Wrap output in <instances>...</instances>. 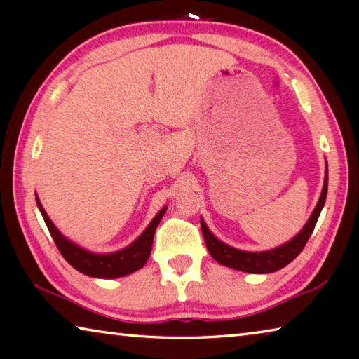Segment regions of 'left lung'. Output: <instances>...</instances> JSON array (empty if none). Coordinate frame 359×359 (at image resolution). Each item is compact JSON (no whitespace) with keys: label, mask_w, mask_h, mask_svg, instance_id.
Returning a JSON list of instances; mask_svg holds the SVG:
<instances>
[{"label":"left lung","mask_w":359,"mask_h":359,"mask_svg":"<svg viewBox=\"0 0 359 359\" xmlns=\"http://www.w3.org/2000/svg\"><path fill=\"white\" fill-rule=\"evenodd\" d=\"M326 193H327V165H326L323 190H321V196L318 199L317 205H315L309 222L304 224V228L294 236L293 239L288 241L287 244L272 248V250H266V252H244V250H238V248L226 245L224 242L217 239L215 236L210 233L208 224H205L201 218L203 236H204L205 245H208V250L217 263L228 266L231 269L250 272V274H269V272H276L278 269H282V267L290 264L291 261H293L297 255L302 252L304 245L307 244L315 224H317L320 212L325 205Z\"/></svg>","instance_id":"obj_1"}]
</instances>
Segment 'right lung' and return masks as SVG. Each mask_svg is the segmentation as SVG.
Segmentation results:
<instances>
[{"mask_svg":"<svg viewBox=\"0 0 359 359\" xmlns=\"http://www.w3.org/2000/svg\"><path fill=\"white\" fill-rule=\"evenodd\" d=\"M36 203H38L42 218H44L47 228L50 231L52 238L55 241V244L60 253L63 255V258L79 272L96 278H117L141 269V267L147 263V259L150 257L155 229L166 212V208H163L158 212L149 226L145 228L144 233L139 236L131 245L114 253H92L85 250L82 247H79L69 239H66L57 229L55 224L52 223L50 218H48L38 198H36Z\"/></svg>","mask_w":359,"mask_h":359,"instance_id":"obj_1","label":"right lung"}]
</instances>
